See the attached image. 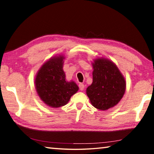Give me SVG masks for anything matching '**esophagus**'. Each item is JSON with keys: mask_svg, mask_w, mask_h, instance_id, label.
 <instances>
[{"mask_svg": "<svg viewBox=\"0 0 154 154\" xmlns=\"http://www.w3.org/2000/svg\"><path fill=\"white\" fill-rule=\"evenodd\" d=\"M79 89L80 90H83L84 89V88H85V85L84 84H83V83H79Z\"/></svg>", "mask_w": 154, "mask_h": 154, "instance_id": "1", "label": "esophagus"}]
</instances>
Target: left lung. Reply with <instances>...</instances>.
Segmentation results:
<instances>
[{
	"mask_svg": "<svg viewBox=\"0 0 154 154\" xmlns=\"http://www.w3.org/2000/svg\"><path fill=\"white\" fill-rule=\"evenodd\" d=\"M93 82L86 89L91 104L98 110H106L121 101L126 82L117 66L107 58H99L92 63Z\"/></svg>",
	"mask_w": 154,
	"mask_h": 154,
	"instance_id": "obj_1",
	"label": "left lung"
}]
</instances>
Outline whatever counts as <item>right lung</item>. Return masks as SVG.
Returning a JSON list of instances; mask_svg holds the SVG:
<instances>
[{"label": "right lung", "instance_id": "obj_1", "mask_svg": "<svg viewBox=\"0 0 154 154\" xmlns=\"http://www.w3.org/2000/svg\"><path fill=\"white\" fill-rule=\"evenodd\" d=\"M63 55L56 56L46 61L37 72L35 85L40 98L52 108L66 105L71 97L79 90L72 81L66 82L63 71Z\"/></svg>", "mask_w": 154, "mask_h": 154}]
</instances>
